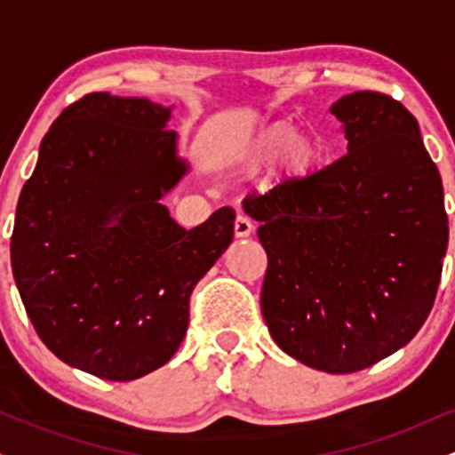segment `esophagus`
<instances>
[{"label":"esophagus","instance_id":"34e87169","mask_svg":"<svg viewBox=\"0 0 455 455\" xmlns=\"http://www.w3.org/2000/svg\"><path fill=\"white\" fill-rule=\"evenodd\" d=\"M252 231H254L252 220L239 213V216L235 218V235H237V237H248V235Z\"/></svg>","mask_w":455,"mask_h":455}]
</instances>
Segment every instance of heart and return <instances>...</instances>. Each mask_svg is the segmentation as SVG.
Instances as JSON below:
<instances>
[{"instance_id": "obj_1", "label": "heart", "mask_w": 455, "mask_h": 455, "mask_svg": "<svg viewBox=\"0 0 455 455\" xmlns=\"http://www.w3.org/2000/svg\"><path fill=\"white\" fill-rule=\"evenodd\" d=\"M297 134H299L297 128L289 122H280L265 128L263 132L259 134V139L254 140L252 149H250L248 164L259 166L263 164V162L275 158L282 149H286L284 166L289 169V173H307V171L315 166L318 149L315 140L307 137H297Z\"/></svg>"}]
</instances>
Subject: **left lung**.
<instances>
[{"mask_svg":"<svg viewBox=\"0 0 455 455\" xmlns=\"http://www.w3.org/2000/svg\"><path fill=\"white\" fill-rule=\"evenodd\" d=\"M348 151L245 196L267 252L260 310L297 362L370 368L412 340L435 306L449 227L443 181L404 104L355 92L331 107Z\"/></svg>","mask_w":455,"mask_h":455,"instance_id":"1","label":"left lung"}]
</instances>
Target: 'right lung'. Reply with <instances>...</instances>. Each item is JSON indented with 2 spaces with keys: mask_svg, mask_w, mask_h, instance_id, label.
<instances>
[{
  "mask_svg": "<svg viewBox=\"0 0 455 455\" xmlns=\"http://www.w3.org/2000/svg\"><path fill=\"white\" fill-rule=\"evenodd\" d=\"M169 115L148 98H78L19 196L10 257L31 325L61 362L107 380L173 357L196 282L233 242L231 207L186 231L158 203L186 173Z\"/></svg>",
  "mask_w": 455,
  "mask_h": 455,
  "instance_id": "1",
  "label": "right lung"
}]
</instances>
